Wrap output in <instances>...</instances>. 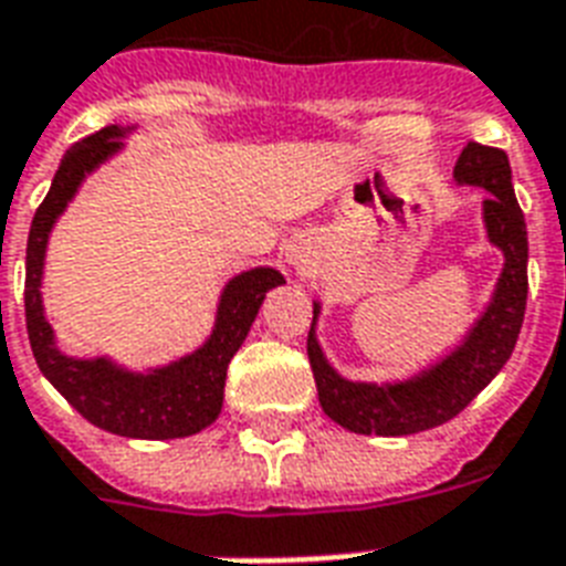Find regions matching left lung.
Returning <instances> with one entry per match:
<instances>
[{"mask_svg":"<svg viewBox=\"0 0 566 566\" xmlns=\"http://www.w3.org/2000/svg\"><path fill=\"white\" fill-rule=\"evenodd\" d=\"M458 185H475L488 190L484 226L493 247L502 249V266L496 293L464 344L443 361L422 370L420 376L396 385H367L337 376L319 349L314 323L319 305H314V323L308 332V361L317 381L323 411L355 434H417L434 429L461 413L491 378L505 367L514 353L528 293V238L526 220L520 211L511 185L509 155L482 144H467L455 164Z\"/></svg>","mask_w":566,"mask_h":566,"instance_id":"obj_1","label":"left lung"}]
</instances>
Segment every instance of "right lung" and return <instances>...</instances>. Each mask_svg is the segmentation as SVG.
<instances>
[{
	"label": "right lung",
	"mask_w": 566,
	"mask_h": 566,
	"mask_svg": "<svg viewBox=\"0 0 566 566\" xmlns=\"http://www.w3.org/2000/svg\"><path fill=\"white\" fill-rule=\"evenodd\" d=\"M126 135L123 128L108 126L84 137L64 155L46 199L40 202L31 220L29 247H25V328L40 373L55 390L93 426L140 440L188 438L211 426L220 417L226 370L240 344L247 340L249 326L264 302L266 291L284 284V275L273 266H255L234 275L220 296L217 323L211 337L196 353L153 373H128L108 358H70L57 353L52 326L43 317L40 275L46 258L49 231L73 199L87 172L117 153Z\"/></svg>",
	"instance_id": "add662e5"
}]
</instances>
